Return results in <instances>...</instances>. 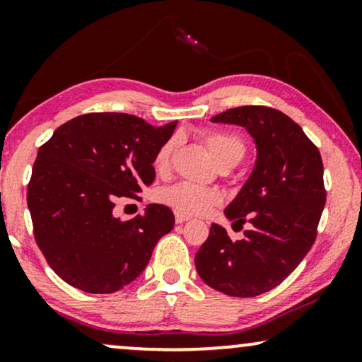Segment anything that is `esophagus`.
I'll list each match as a JSON object with an SVG mask.
<instances>
[{
	"mask_svg": "<svg viewBox=\"0 0 362 362\" xmlns=\"http://www.w3.org/2000/svg\"><path fill=\"white\" fill-rule=\"evenodd\" d=\"M175 219H176V224H182V222L189 221V216L181 214V212H175Z\"/></svg>",
	"mask_w": 362,
	"mask_h": 362,
	"instance_id": "obj_1",
	"label": "esophagus"
}]
</instances>
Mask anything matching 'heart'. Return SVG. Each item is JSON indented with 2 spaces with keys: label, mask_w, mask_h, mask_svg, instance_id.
Listing matches in <instances>:
<instances>
[{
  "label": "heart",
  "mask_w": 362,
  "mask_h": 362,
  "mask_svg": "<svg viewBox=\"0 0 362 362\" xmlns=\"http://www.w3.org/2000/svg\"><path fill=\"white\" fill-rule=\"evenodd\" d=\"M204 143L209 150L211 156L214 158L217 166L226 165V163H239L244 160L245 156V143L240 136L234 135V133L226 132H209L202 135ZM177 138L173 136L166 140L160 146V150L155 155V170L160 175H166L170 171L173 153L176 150ZM160 201L165 202L176 212L186 216H202L207 214L212 207L221 204L222 196L219 191L211 189V187H202L192 182L181 181L176 185L168 186L160 192Z\"/></svg>",
  "instance_id": "1"
}]
</instances>
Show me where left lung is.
I'll return each mask as SVG.
<instances>
[{"instance_id":"8db88e82","label":"left lung","mask_w":362,"mask_h":362,"mask_svg":"<svg viewBox=\"0 0 362 362\" xmlns=\"http://www.w3.org/2000/svg\"><path fill=\"white\" fill-rule=\"evenodd\" d=\"M245 128L255 143V165L224 209L234 224L247 221L242 240L212 224L196 254V270L221 293L249 298L280 285L316 239L326 202L323 161L298 123L275 108L237 107L211 118Z\"/></svg>"}]
</instances>
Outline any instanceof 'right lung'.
Returning <instances> with one entry per match:
<instances>
[{
  "mask_svg": "<svg viewBox=\"0 0 362 362\" xmlns=\"http://www.w3.org/2000/svg\"><path fill=\"white\" fill-rule=\"evenodd\" d=\"M176 125L88 113L64 123L39 148L28 186L34 237L69 285L87 293L118 291L145 270L156 242L175 227L163 204H148L130 221L117 219L113 207L155 181V155Z\"/></svg>",
  "mask_w": 362,
  "mask_h": 362,
  "instance_id": "right-lung-1",
  "label": "right lung"
}]
</instances>
